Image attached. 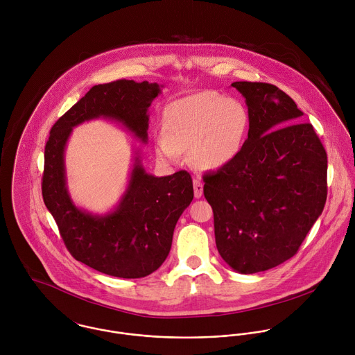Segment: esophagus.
<instances>
[{
  "mask_svg": "<svg viewBox=\"0 0 355 355\" xmlns=\"http://www.w3.org/2000/svg\"><path fill=\"white\" fill-rule=\"evenodd\" d=\"M203 194V184L200 180H194V196L196 198H201Z\"/></svg>",
  "mask_w": 355,
  "mask_h": 355,
  "instance_id": "obj_1",
  "label": "esophagus"
}]
</instances>
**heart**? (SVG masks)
Segmentation results:
<instances>
[{"label":"heart","instance_id":"b5f03b06","mask_svg":"<svg viewBox=\"0 0 355 355\" xmlns=\"http://www.w3.org/2000/svg\"><path fill=\"white\" fill-rule=\"evenodd\" d=\"M165 132L155 138L157 155L178 161L190 149L191 162L202 171L231 164L243 149L250 113L243 102L203 92L169 103L164 112Z\"/></svg>","mask_w":355,"mask_h":355}]
</instances>
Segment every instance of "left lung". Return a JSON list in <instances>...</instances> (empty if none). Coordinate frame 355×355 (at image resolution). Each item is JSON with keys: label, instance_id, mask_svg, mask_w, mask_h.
I'll list each match as a JSON object with an SVG mask.
<instances>
[{"label": "left lung", "instance_id": "1", "mask_svg": "<svg viewBox=\"0 0 355 355\" xmlns=\"http://www.w3.org/2000/svg\"><path fill=\"white\" fill-rule=\"evenodd\" d=\"M246 100L250 130L241 154L203 175L221 258L257 273L294 257L327 201V153L284 92L269 83L234 82Z\"/></svg>", "mask_w": 355, "mask_h": 355}]
</instances>
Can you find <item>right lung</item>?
<instances>
[{
	"mask_svg": "<svg viewBox=\"0 0 355 355\" xmlns=\"http://www.w3.org/2000/svg\"><path fill=\"white\" fill-rule=\"evenodd\" d=\"M161 87L125 79L92 87L55 121L45 146L42 197L61 238L75 259L109 276L139 279L162 265L176 223L194 198L193 179L187 171L150 175L135 150L120 202L105 214H94L76 206L68 193L65 146L73 127L101 117L121 123L148 144V109Z\"/></svg>",
	"mask_w": 355,
	"mask_h": 355,
	"instance_id": "obj_1",
	"label": "right lung"
}]
</instances>
